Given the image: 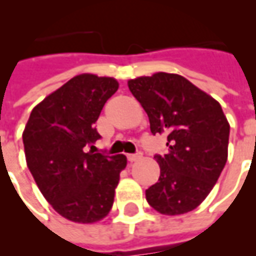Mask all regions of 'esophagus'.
Masks as SVG:
<instances>
[{
	"label": "esophagus",
	"instance_id": "34e87169",
	"mask_svg": "<svg viewBox=\"0 0 256 256\" xmlns=\"http://www.w3.org/2000/svg\"><path fill=\"white\" fill-rule=\"evenodd\" d=\"M126 158H128V160H130V162H136V160H139L140 158H142V152L130 154V155H126Z\"/></svg>",
	"mask_w": 256,
	"mask_h": 256
}]
</instances>
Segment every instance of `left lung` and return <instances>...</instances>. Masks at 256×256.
Returning a JSON list of instances; mask_svg holds the SVG:
<instances>
[{
	"mask_svg": "<svg viewBox=\"0 0 256 256\" xmlns=\"http://www.w3.org/2000/svg\"><path fill=\"white\" fill-rule=\"evenodd\" d=\"M147 113L150 130L166 134V155H156L160 176L146 190L156 212L176 216L208 197L228 159L230 122L222 105L178 74L155 72L128 80Z\"/></svg>",
	"mask_w": 256,
	"mask_h": 256,
	"instance_id": "left-lung-1",
	"label": "left lung"
}]
</instances>
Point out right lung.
<instances>
[{
	"instance_id": "right-lung-1",
	"label": "right lung",
	"mask_w": 256,
	"mask_h": 256,
	"mask_svg": "<svg viewBox=\"0 0 256 256\" xmlns=\"http://www.w3.org/2000/svg\"><path fill=\"white\" fill-rule=\"evenodd\" d=\"M118 89L110 76L80 74L32 109L22 132L26 166L44 198L67 220L93 224L112 209L126 155L86 151L101 136L94 128Z\"/></svg>"
}]
</instances>
